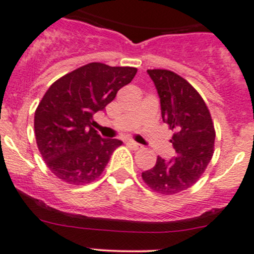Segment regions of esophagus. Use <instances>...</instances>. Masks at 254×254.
I'll list each match as a JSON object with an SVG mask.
<instances>
[{"label":"esophagus","instance_id":"obj_1","mask_svg":"<svg viewBox=\"0 0 254 254\" xmlns=\"http://www.w3.org/2000/svg\"><path fill=\"white\" fill-rule=\"evenodd\" d=\"M127 143H129V145H130V146H131V147H132V148H134V149H140V148H142V146H141V145H140V143L135 142V141H131V140H130V141H129V142H127Z\"/></svg>","mask_w":254,"mask_h":254}]
</instances>
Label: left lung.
Here are the masks:
<instances>
[{"label": "left lung", "instance_id": "left-lung-1", "mask_svg": "<svg viewBox=\"0 0 254 254\" xmlns=\"http://www.w3.org/2000/svg\"><path fill=\"white\" fill-rule=\"evenodd\" d=\"M161 98L163 122L174 131L170 142L176 156L158 157L152 169L142 173L151 190L175 194L198 181L214 153L215 130L209 109L197 90L174 71L148 69Z\"/></svg>", "mask_w": 254, "mask_h": 254}]
</instances>
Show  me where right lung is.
Masks as SVG:
<instances>
[{
    "label": "right lung",
    "mask_w": 254,
    "mask_h": 254,
    "mask_svg": "<svg viewBox=\"0 0 254 254\" xmlns=\"http://www.w3.org/2000/svg\"><path fill=\"white\" fill-rule=\"evenodd\" d=\"M137 73L134 66L89 63L56 80L34 118L37 148L49 169L71 185L92 183L105 170L117 138H102L91 127L117 92Z\"/></svg>",
    "instance_id": "1"
}]
</instances>
